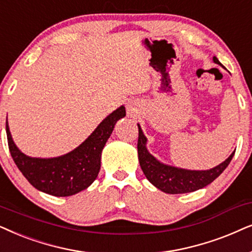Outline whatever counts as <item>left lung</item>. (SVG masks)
I'll return each mask as SVG.
<instances>
[{
	"mask_svg": "<svg viewBox=\"0 0 252 252\" xmlns=\"http://www.w3.org/2000/svg\"><path fill=\"white\" fill-rule=\"evenodd\" d=\"M213 61L217 64L221 65L219 60L216 56L213 58ZM137 149H138L140 168L145 174L146 179L158 189L166 193L172 194L192 192V191L199 190L204 187L209 186L227 168V166L229 165L231 159H233L234 153H235V151H234L222 163L209 170H189L165 165V163H161L160 161H158L147 151L146 137L144 136L139 124Z\"/></svg>",
	"mask_w": 252,
	"mask_h": 252,
	"instance_id": "1",
	"label": "left lung"
}]
</instances>
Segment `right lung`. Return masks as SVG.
Returning <instances> with one entry per match:
<instances>
[{
    "mask_svg": "<svg viewBox=\"0 0 252 252\" xmlns=\"http://www.w3.org/2000/svg\"><path fill=\"white\" fill-rule=\"evenodd\" d=\"M126 116V108L109 114L85 142L71 152L58 158H31L25 156L13 143L6 117V137L16 166L35 189L56 197H66L85 190L98 176L101 152L113 132L115 123Z\"/></svg>",
    "mask_w": 252,
    "mask_h": 252,
    "instance_id": "right-lung-1",
    "label": "right lung"
}]
</instances>
